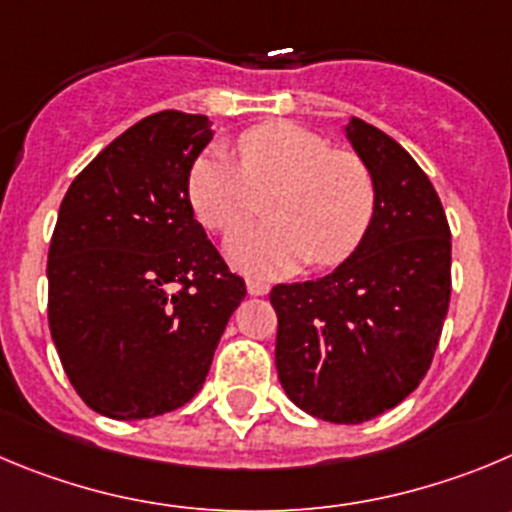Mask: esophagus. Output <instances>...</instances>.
Instances as JSON below:
<instances>
[{
	"instance_id": "esophagus-1",
	"label": "esophagus",
	"mask_w": 512,
	"mask_h": 512,
	"mask_svg": "<svg viewBox=\"0 0 512 512\" xmlns=\"http://www.w3.org/2000/svg\"><path fill=\"white\" fill-rule=\"evenodd\" d=\"M247 293H250V295H267V293H270V285H267L265 280L250 278V280H247Z\"/></svg>"
}]
</instances>
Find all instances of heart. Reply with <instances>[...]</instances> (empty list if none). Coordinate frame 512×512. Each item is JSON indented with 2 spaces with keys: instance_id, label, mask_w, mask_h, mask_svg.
Wrapping results in <instances>:
<instances>
[{
  "instance_id": "1",
  "label": "heart",
  "mask_w": 512,
  "mask_h": 512,
  "mask_svg": "<svg viewBox=\"0 0 512 512\" xmlns=\"http://www.w3.org/2000/svg\"><path fill=\"white\" fill-rule=\"evenodd\" d=\"M240 164L224 151L194 161L189 204L212 232H232L260 209L272 219L234 232L229 260L255 275H280L300 262L331 267L348 260L369 234L376 186L369 166L333 151L318 133L288 121L260 123L237 138Z\"/></svg>"
}]
</instances>
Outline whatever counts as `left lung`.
<instances>
[{"label": "left lung", "instance_id": "left-lung-1", "mask_svg": "<svg viewBox=\"0 0 512 512\" xmlns=\"http://www.w3.org/2000/svg\"><path fill=\"white\" fill-rule=\"evenodd\" d=\"M376 186L361 247L331 275L275 285V366L295 407L361 424L407 399L434 358L452 290L450 224L429 176L391 136L346 126Z\"/></svg>", "mask_w": 512, "mask_h": 512}]
</instances>
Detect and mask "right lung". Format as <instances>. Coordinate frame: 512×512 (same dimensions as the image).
Returning a JSON list of instances; mask_svg holds the SVG:
<instances>
[{
	"label": "right lung",
	"instance_id": "obj_1",
	"mask_svg": "<svg viewBox=\"0 0 512 512\" xmlns=\"http://www.w3.org/2000/svg\"><path fill=\"white\" fill-rule=\"evenodd\" d=\"M207 116L161 111L70 184L47 255V321L62 369L103 417L148 419L202 389L247 295L186 194Z\"/></svg>",
	"mask_w": 512,
	"mask_h": 512
}]
</instances>
